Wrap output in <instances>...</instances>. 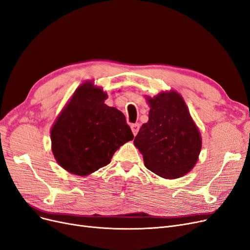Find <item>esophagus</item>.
<instances>
[{"mask_svg":"<svg viewBox=\"0 0 250 250\" xmlns=\"http://www.w3.org/2000/svg\"><path fill=\"white\" fill-rule=\"evenodd\" d=\"M131 128H132V132H133V134L136 136V135H137V133L139 132L140 125H139V124H133V125H131Z\"/></svg>","mask_w":250,"mask_h":250,"instance_id":"1","label":"esophagus"}]
</instances>
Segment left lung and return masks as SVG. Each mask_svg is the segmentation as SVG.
<instances>
[{"label":"left lung","mask_w":250,"mask_h":250,"mask_svg":"<svg viewBox=\"0 0 250 250\" xmlns=\"http://www.w3.org/2000/svg\"><path fill=\"white\" fill-rule=\"evenodd\" d=\"M150 104L149 121L134 140L145 167L165 179L190 171L201 150V137L180 94L160 93Z\"/></svg>","instance_id":"obj_1"}]
</instances>
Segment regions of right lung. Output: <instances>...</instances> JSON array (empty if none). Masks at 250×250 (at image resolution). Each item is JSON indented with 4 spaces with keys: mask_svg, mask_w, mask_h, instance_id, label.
<instances>
[{
    "mask_svg": "<svg viewBox=\"0 0 250 250\" xmlns=\"http://www.w3.org/2000/svg\"><path fill=\"white\" fill-rule=\"evenodd\" d=\"M107 95L91 83L75 91L51 131L58 164L86 176L109 164L114 152L134 135L122 111L104 104Z\"/></svg>",
    "mask_w": 250,
    "mask_h": 250,
    "instance_id": "1",
    "label": "right lung"
}]
</instances>
